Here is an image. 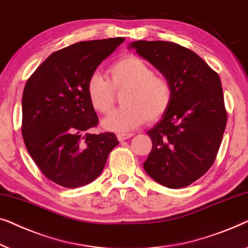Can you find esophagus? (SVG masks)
<instances>
[{
    "label": "esophagus",
    "mask_w": 248,
    "mask_h": 248,
    "mask_svg": "<svg viewBox=\"0 0 248 248\" xmlns=\"http://www.w3.org/2000/svg\"><path fill=\"white\" fill-rule=\"evenodd\" d=\"M131 136H132L131 134H119L117 136V137H118V140H119V141H124V140H125V139L130 138Z\"/></svg>",
    "instance_id": "34e87169"
}]
</instances>
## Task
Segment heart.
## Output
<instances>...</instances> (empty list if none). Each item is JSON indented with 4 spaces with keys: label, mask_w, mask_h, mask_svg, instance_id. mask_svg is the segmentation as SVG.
<instances>
[{
    "label": "heart",
    "mask_w": 248,
    "mask_h": 248,
    "mask_svg": "<svg viewBox=\"0 0 248 248\" xmlns=\"http://www.w3.org/2000/svg\"><path fill=\"white\" fill-rule=\"evenodd\" d=\"M110 81L100 74L86 82V95L96 112L108 113L114 103V91L125 90L124 106L111 112L102 121L106 130L129 132L146 123L164 116L172 100L169 81L155 75L154 69L137 56H127L109 68Z\"/></svg>",
    "instance_id": "b5f03b06"
}]
</instances>
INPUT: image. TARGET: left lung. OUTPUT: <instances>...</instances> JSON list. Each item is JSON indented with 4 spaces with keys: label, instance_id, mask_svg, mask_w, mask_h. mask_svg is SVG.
I'll use <instances>...</instances> for the list:
<instances>
[{
    "label": "left lung",
    "instance_id": "1",
    "mask_svg": "<svg viewBox=\"0 0 248 248\" xmlns=\"http://www.w3.org/2000/svg\"><path fill=\"white\" fill-rule=\"evenodd\" d=\"M130 49L162 73L172 89L169 109L147 134L146 173L162 186H190L214 164L227 124L219 75L203 59L170 41L138 40Z\"/></svg>",
    "mask_w": 248,
    "mask_h": 248
}]
</instances>
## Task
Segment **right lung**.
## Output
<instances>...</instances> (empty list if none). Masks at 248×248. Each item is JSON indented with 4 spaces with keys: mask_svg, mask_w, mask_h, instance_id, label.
I'll use <instances>...</instances> for the list:
<instances>
[{
    "mask_svg": "<svg viewBox=\"0 0 248 248\" xmlns=\"http://www.w3.org/2000/svg\"><path fill=\"white\" fill-rule=\"evenodd\" d=\"M124 40L81 41L55 51L24 86V144L44 175L59 186L75 189L92 182L119 144L113 132H89L99 119L85 88L97 66Z\"/></svg>",
    "mask_w": 248,
    "mask_h": 248,
    "instance_id": "right-lung-1",
    "label": "right lung"
}]
</instances>
